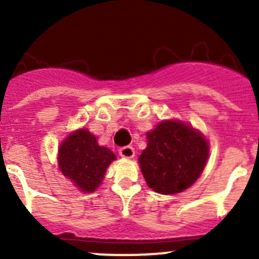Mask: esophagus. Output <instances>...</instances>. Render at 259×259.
<instances>
[{"label":"esophagus","instance_id":"esophagus-1","mask_svg":"<svg viewBox=\"0 0 259 259\" xmlns=\"http://www.w3.org/2000/svg\"><path fill=\"white\" fill-rule=\"evenodd\" d=\"M119 154L120 156H122V158H127V159H132L134 158L135 155V150L133 146H122V148L119 149Z\"/></svg>","mask_w":259,"mask_h":259}]
</instances>
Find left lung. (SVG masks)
Returning <instances> with one entry per match:
<instances>
[{
  "label": "left lung",
  "mask_w": 259,
  "mask_h": 259,
  "mask_svg": "<svg viewBox=\"0 0 259 259\" xmlns=\"http://www.w3.org/2000/svg\"><path fill=\"white\" fill-rule=\"evenodd\" d=\"M146 137L148 146L139 163L151 189L176 194L199 178L209 153L208 142L200 133L177 120H168Z\"/></svg>",
  "instance_id": "8db88e82"
}]
</instances>
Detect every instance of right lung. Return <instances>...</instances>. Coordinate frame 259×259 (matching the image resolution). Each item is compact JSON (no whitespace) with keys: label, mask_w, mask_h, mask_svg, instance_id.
<instances>
[{"label":"right lung","mask_w":259,"mask_h":259,"mask_svg":"<svg viewBox=\"0 0 259 259\" xmlns=\"http://www.w3.org/2000/svg\"><path fill=\"white\" fill-rule=\"evenodd\" d=\"M116 156L110 149L100 146L89 130L74 132L59 150V165L67 179L82 192H94L105 176L106 168Z\"/></svg>","instance_id":"obj_1"}]
</instances>
